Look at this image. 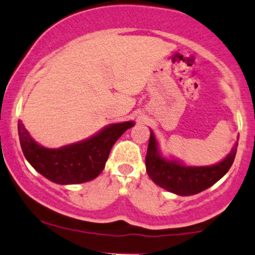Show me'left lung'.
Returning <instances> with one entry per match:
<instances>
[{"label": "left lung", "instance_id": "1", "mask_svg": "<svg viewBox=\"0 0 255 255\" xmlns=\"http://www.w3.org/2000/svg\"><path fill=\"white\" fill-rule=\"evenodd\" d=\"M234 149L221 162L213 166H184L176 160H167L160 155L154 133H150L148 151L145 156L146 172L152 182L168 192L178 195H193L205 191L224 177L234 163L236 152Z\"/></svg>", "mask_w": 255, "mask_h": 255}]
</instances>
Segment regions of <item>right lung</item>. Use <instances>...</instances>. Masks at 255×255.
<instances>
[{"instance_id":"right-lung-1","label":"right lung","mask_w":255,"mask_h":255,"mask_svg":"<svg viewBox=\"0 0 255 255\" xmlns=\"http://www.w3.org/2000/svg\"><path fill=\"white\" fill-rule=\"evenodd\" d=\"M133 122L115 123L84 141L47 149L31 139L21 121L18 134L23 154L29 163L42 176L58 184H77L92 181L103 172L112 146Z\"/></svg>"}]
</instances>
